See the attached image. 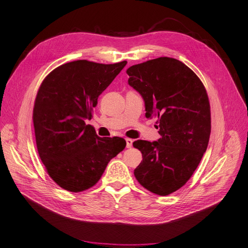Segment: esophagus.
Wrapping results in <instances>:
<instances>
[{
  "mask_svg": "<svg viewBox=\"0 0 248 248\" xmlns=\"http://www.w3.org/2000/svg\"><path fill=\"white\" fill-rule=\"evenodd\" d=\"M125 142H126V148H132L133 146V140L132 139H125Z\"/></svg>",
  "mask_w": 248,
  "mask_h": 248,
  "instance_id": "1",
  "label": "esophagus"
}]
</instances>
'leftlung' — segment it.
Here are the masks:
<instances>
[{
    "mask_svg": "<svg viewBox=\"0 0 248 248\" xmlns=\"http://www.w3.org/2000/svg\"><path fill=\"white\" fill-rule=\"evenodd\" d=\"M128 85L145 101L146 116L158 117V141L138 140L142 162L134 174L140 185L159 196L184 186L206 152L211 134V109L204 86L187 66L158 58L126 70Z\"/></svg>",
    "mask_w": 248,
    "mask_h": 248,
    "instance_id": "left-lung-1",
    "label": "left lung"
}]
</instances>
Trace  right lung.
<instances>
[{"instance_id": "add662e5", "label": "right lung", "mask_w": 248, "mask_h": 248, "mask_svg": "<svg viewBox=\"0 0 248 248\" xmlns=\"http://www.w3.org/2000/svg\"><path fill=\"white\" fill-rule=\"evenodd\" d=\"M125 64L74 61L50 72L40 85L33 107L37 151L48 175L63 189L79 192L95 186L125 148L123 138H100L85 123Z\"/></svg>"}]
</instances>
